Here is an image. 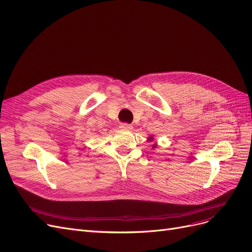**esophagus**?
<instances>
[{"instance_id":"34e87169","label":"esophagus","mask_w":252,"mask_h":252,"mask_svg":"<svg viewBox=\"0 0 252 252\" xmlns=\"http://www.w3.org/2000/svg\"><path fill=\"white\" fill-rule=\"evenodd\" d=\"M119 126H120V128L126 129V131H128V129H132V128H133V126H132L131 125H128V124H121Z\"/></svg>"}]
</instances>
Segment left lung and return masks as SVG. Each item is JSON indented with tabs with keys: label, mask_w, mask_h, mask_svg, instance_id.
I'll list each match as a JSON object with an SVG mask.
<instances>
[{
	"label": "left lung",
	"mask_w": 252,
	"mask_h": 252,
	"mask_svg": "<svg viewBox=\"0 0 252 252\" xmlns=\"http://www.w3.org/2000/svg\"><path fill=\"white\" fill-rule=\"evenodd\" d=\"M148 141L153 142V145H152V148H153V149H155V148L157 147V145H158L156 141H154V137H153V136H150V137L148 138Z\"/></svg>",
	"instance_id": "obj_1"
}]
</instances>
